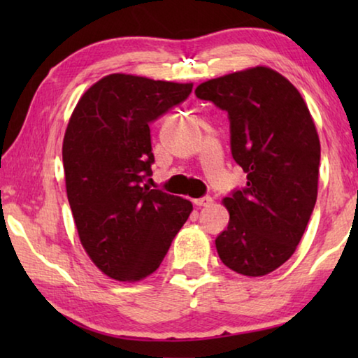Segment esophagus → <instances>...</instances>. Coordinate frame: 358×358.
<instances>
[{
    "mask_svg": "<svg viewBox=\"0 0 358 358\" xmlns=\"http://www.w3.org/2000/svg\"><path fill=\"white\" fill-rule=\"evenodd\" d=\"M211 203H213V199L208 196H205L202 199H196V201H194V205H196V207H208Z\"/></svg>",
    "mask_w": 358,
    "mask_h": 358,
    "instance_id": "obj_1",
    "label": "esophagus"
}]
</instances>
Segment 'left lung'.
<instances>
[{
    "label": "left lung",
    "mask_w": 358,
    "mask_h": 358,
    "mask_svg": "<svg viewBox=\"0 0 358 358\" xmlns=\"http://www.w3.org/2000/svg\"><path fill=\"white\" fill-rule=\"evenodd\" d=\"M196 96L229 113L232 156L248 180L222 201L229 226L215 240L217 256L240 275H268L295 252L316 205L320 142L310 108L266 66L211 78Z\"/></svg>",
    "instance_id": "8db88e82"
}]
</instances>
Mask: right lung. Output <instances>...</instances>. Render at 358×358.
Instances as JSON below:
<instances>
[{"mask_svg":"<svg viewBox=\"0 0 358 358\" xmlns=\"http://www.w3.org/2000/svg\"><path fill=\"white\" fill-rule=\"evenodd\" d=\"M192 83L110 74L78 99L63 138L68 201L78 238L108 278L136 282L157 270L192 203L143 185L150 123L189 96Z\"/></svg>","mask_w":358,"mask_h":358,"instance_id":"right-lung-1","label":"right lung"}]
</instances>
